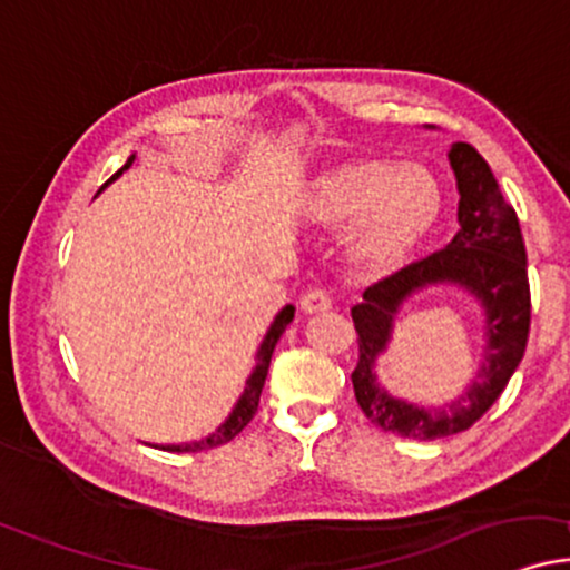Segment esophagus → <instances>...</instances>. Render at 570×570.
<instances>
[{
    "instance_id": "34e87169",
    "label": "esophagus",
    "mask_w": 570,
    "mask_h": 570,
    "mask_svg": "<svg viewBox=\"0 0 570 570\" xmlns=\"http://www.w3.org/2000/svg\"><path fill=\"white\" fill-rule=\"evenodd\" d=\"M298 306H301V312H304V314L330 312V308H333V298L327 296V291H320V287H312V291H306L304 296H301Z\"/></svg>"
}]
</instances>
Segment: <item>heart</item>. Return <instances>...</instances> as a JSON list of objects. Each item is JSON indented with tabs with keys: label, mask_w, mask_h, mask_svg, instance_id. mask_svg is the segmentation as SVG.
Segmentation results:
<instances>
[{
	"label": "heart",
	"mask_w": 570,
	"mask_h": 570,
	"mask_svg": "<svg viewBox=\"0 0 570 570\" xmlns=\"http://www.w3.org/2000/svg\"><path fill=\"white\" fill-rule=\"evenodd\" d=\"M312 227L346 232L348 262L370 277L404 269L444 219L435 171L383 156H351L322 168L301 193Z\"/></svg>",
	"instance_id": "obj_1"
}]
</instances>
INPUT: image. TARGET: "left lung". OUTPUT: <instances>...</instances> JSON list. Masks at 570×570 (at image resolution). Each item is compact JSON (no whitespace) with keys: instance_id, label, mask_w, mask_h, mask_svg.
<instances>
[{"instance_id":"8db88e82","label":"left lung","mask_w":570,"mask_h":570,"mask_svg":"<svg viewBox=\"0 0 570 570\" xmlns=\"http://www.w3.org/2000/svg\"><path fill=\"white\" fill-rule=\"evenodd\" d=\"M446 156L460 193V232L454 240L444 250L367 287L362 304L351 308L360 333V362L351 372L356 402L370 423L385 433L417 441L462 433L483 417L521 364L531 325L525 245L515 210L473 145L454 142ZM446 284L465 289L482 306L488 346L480 372L460 397L441 407H423L382 389L376 360L390 345L401 308L420 292Z\"/></svg>"}]
</instances>
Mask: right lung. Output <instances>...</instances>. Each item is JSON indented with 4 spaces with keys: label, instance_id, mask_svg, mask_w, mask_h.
Returning a JSON list of instances; mask_svg holds the SVG:
<instances>
[{
    "label": "right lung",
    "instance_id": "obj_1",
    "mask_svg": "<svg viewBox=\"0 0 570 570\" xmlns=\"http://www.w3.org/2000/svg\"><path fill=\"white\" fill-rule=\"evenodd\" d=\"M135 158L137 156H135V153H131L129 160H126V164L118 168L114 177H110L100 187V193L110 185V181H116L118 177H121L126 168H131V164H135ZM293 314H296V306H291V304L283 306V312H277V317H274L269 330H266L262 346H258V351H256V367L250 370V375H248V381H245V389L240 393V399H237L235 406H232V412L227 414V420H224V423L216 428L214 433H208L206 439H198V441H185V444H150V446L164 449V452H200V449L222 446V444H227V441L235 439V435L240 433L243 428L250 423L253 414H256V410H258V399H262L264 381H266V375H269V362H272L274 346H277L279 335L285 333V327L293 322Z\"/></svg>",
    "mask_w": 570,
    "mask_h": 570
}]
</instances>
